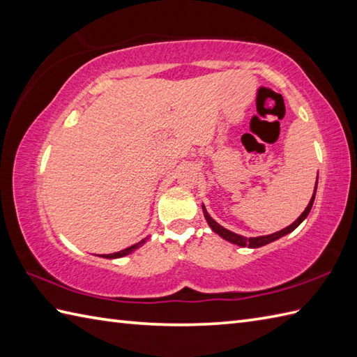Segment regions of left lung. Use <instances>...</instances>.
<instances>
[{"instance_id":"1","label":"left lung","mask_w":357,"mask_h":357,"mask_svg":"<svg viewBox=\"0 0 357 357\" xmlns=\"http://www.w3.org/2000/svg\"><path fill=\"white\" fill-rule=\"evenodd\" d=\"M316 187H317V181H316ZM316 187H314V193H313V196H312V199H310L307 208L304 210V213H302L298 219H296V221H294L291 225L285 227L284 230H279V231L273 233V234H267V236H259V238H245V236H241V234H236V233H233V231H230V230H227V229H224L222 225H219V224L215 221V219H211V216L207 213V210L204 208V206H202L204 216H206L208 225L211 227V230H213L215 233H218L219 236L224 238L225 241H229V242H231V244H236V245H239V247L257 248V247L267 245V244H270V242L276 241V239H279V238H282V236H285V234H288V233H291V231L296 229V227H298L302 221H304V219L308 216L310 210H312V207H313L314 195H316Z\"/></svg>"}]
</instances>
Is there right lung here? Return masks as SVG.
Returning <instances> with one entry per match:
<instances>
[{"instance_id":"right-lung-1","label":"right lung","mask_w":357,"mask_h":357,"mask_svg":"<svg viewBox=\"0 0 357 357\" xmlns=\"http://www.w3.org/2000/svg\"><path fill=\"white\" fill-rule=\"evenodd\" d=\"M144 242H146V239H142L141 242H138V244H135V245H132V247H128V248H124V250H121V252H118V253H112V255H104L102 257H107V259H115V257H123V256H126V255H130L132 252H135L136 248L138 247H141Z\"/></svg>"}]
</instances>
